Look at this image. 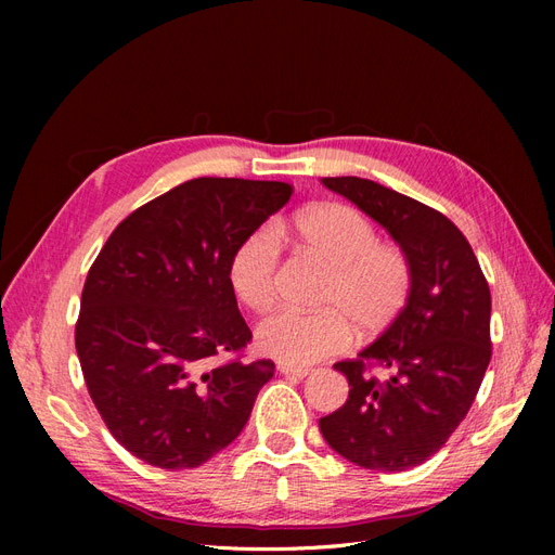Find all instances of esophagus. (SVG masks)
<instances>
[{"label": "esophagus", "instance_id": "1", "mask_svg": "<svg viewBox=\"0 0 555 555\" xmlns=\"http://www.w3.org/2000/svg\"><path fill=\"white\" fill-rule=\"evenodd\" d=\"M278 371H280L282 375H289V377H298V379H304V377H308V375L312 373V367H304V365H287V363H278Z\"/></svg>", "mask_w": 555, "mask_h": 555}]
</instances>
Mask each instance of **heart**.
Returning a JSON list of instances; mask_svg holds the SVG:
<instances>
[{"label": "heart", "instance_id": "obj_1", "mask_svg": "<svg viewBox=\"0 0 555 555\" xmlns=\"http://www.w3.org/2000/svg\"><path fill=\"white\" fill-rule=\"evenodd\" d=\"M294 233L331 266L319 298L324 310L266 317L257 326V345L266 357L308 365L340 354L354 340V326L361 335H375L405 308L414 284L412 259L398 243L377 241V229L363 212L345 204L314 206L294 222ZM280 263V229L273 222L251 229L229 259L233 294L249 310H268L278 296Z\"/></svg>", "mask_w": 555, "mask_h": 555}]
</instances>
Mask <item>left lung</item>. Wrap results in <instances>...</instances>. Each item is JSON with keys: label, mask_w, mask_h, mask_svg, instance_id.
Instances as JSON below:
<instances>
[{"label": "left lung", "mask_w": 555, "mask_h": 555, "mask_svg": "<svg viewBox=\"0 0 555 555\" xmlns=\"http://www.w3.org/2000/svg\"><path fill=\"white\" fill-rule=\"evenodd\" d=\"M405 247L414 284L405 308L357 359L333 367L345 405L319 418L343 459L402 473L438 453L475 402L491 361V292L473 247L449 217L365 178H322Z\"/></svg>", "instance_id": "obj_1"}]
</instances>
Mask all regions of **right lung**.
I'll list each match as a JSON object with an SVG mask.
<instances>
[{
	"mask_svg": "<svg viewBox=\"0 0 555 555\" xmlns=\"http://www.w3.org/2000/svg\"><path fill=\"white\" fill-rule=\"evenodd\" d=\"M292 184L194 178L115 227L80 296L76 351L106 428L162 469L204 465L238 438L275 363L243 361L251 331L231 251Z\"/></svg>",
	"mask_w": 555,
	"mask_h": 555,
	"instance_id": "1",
	"label": "right lung"
}]
</instances>
